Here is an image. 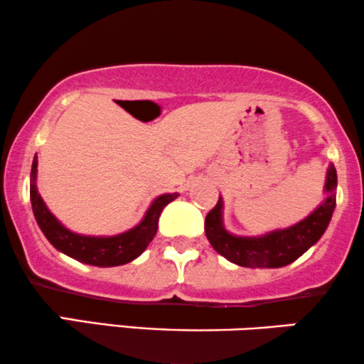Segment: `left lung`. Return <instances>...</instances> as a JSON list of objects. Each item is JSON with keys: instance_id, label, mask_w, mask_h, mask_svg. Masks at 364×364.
<instances>
[{"instance_id": "1", "label": "left lung", "mask_w": 364, "mask_h": 364, "mask_svg": "<svg viewBox=\"0 0 364 364\" xmlns=\"http://www.w3.org/2000/svg\"><path fill=\"white\" fill-rule=\"evenodd\" d=\"M336 168L331 164L326 173L324 192L326 199L306 219L287 229H276L257 237L234 235L225 230L223 223V197L205 217V235L212 247L228 261L242 267H284L294 262L314 245L328 229L336 207Z\"/></svg>"}]
</instances>
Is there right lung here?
Wrapping results in <instances>:
<instances>
[{
	"label": "right lung",
	"mask_w": 364,
	"mask_h": 364,
	"mask_svg": "<svg viewBox=\"0 0 364 364\" xmlns=\"http://www.w3.org/2000/svg\"><path fill=\"white\" fill-rule=\"evenodd\" d=\"M36 167L38 159L35 155L30 176V199L33 214H35V219L38 225H40L41 232L45 234L50 244L55 249H58L60 252L67 254V256L77 259V261L83 264H90V266H122V264H127L139 257L147 249V245L152 242L155 234H157L160 212L164 210L165 205L171 204L172 200H176L178 197L177 192L159 196L152 202V205L149 207V210L145 212L141 223L135 225L134 229L119 235L93 237V235L75 234L65 228V225H61L60 220L45 205L36 187Z\"/></svg>",
	"instance_id": "obj_1"
}]
</instances>
